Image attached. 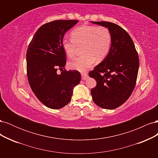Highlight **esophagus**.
Returning <instances> with one entry per match:
<instances>
[{
    "instance_id": "obj_1",
    "label": "esophagus",
    "mask_w": 158,
    "mask_h": 158,
    "mask_svg": "<svg viewBox=\"0 0 158 158\" xmlns=\"http://www.w3.org/2000/svg\"><path fill=\"white\" fill-rule=\"evenodd\" d=\"M81 75H82V80H85L88 78V74L86 73H81Z\"/></svg>"
}]
</instances>
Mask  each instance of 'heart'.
<instances>
[{"mask_svg": "<svg viewBox=\"0 0 158 158\" xmlns=\"http://www.w3.org/2000/svg\"><path fill=\"white\" fill-rule=\"evenodd\" d=\"M71 37H64L62 47L69 58L75 55L78 47L82 46V55L69 62L72 69L85 71L91 67L95 60L101 61L109 53L111 45V33L104 26H81L71 32Z\"/></svg>", "mask_w": 158, "mask_h": 158, "instance_id": "1", "label": "heart"}]
</instances>
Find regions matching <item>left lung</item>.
Returning a JSON list of instances; mask_svg holds the SVG:
<instances>
[{
	"label": "left lung",
	"instance_id": "1",
	"mask_svg": "<svg viewBox=\"0 0 158 158\" xmlns=\"http://www.w3.org/2000/svg\"><path fill=\"white\" fill-rule=\"evenodd\" d=\"M91 22L108 28L112 37L107 56L89 73L97 82L91 94L99 107L114 109L131 96L136 85L139 59L131 36L121 27L109 22Z\"/></svg>",
	"mask_w": 158,
	"mask_h": 158
}]
</instances>
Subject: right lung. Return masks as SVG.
<instances>
[{
  "mask_svg": "<svg viewBox=\"0 0 158 158\" xmlns=\"http://www.w3.org/2000/svg\"><path fill=\"white\" fill-rule=\"evenodd\" d=\"M78 20H55L37 30L26 53L28 82L35 96L47 107L59 109L71 100L74 88L81 80L77 70H63L66 54L62 47L65 33Z\"/></svg>",
  "mask_w": 158,
  "mask_h": 158,
  "instance_id": "obj_1",
  "label": "right lung"
}]
</instances>
